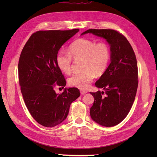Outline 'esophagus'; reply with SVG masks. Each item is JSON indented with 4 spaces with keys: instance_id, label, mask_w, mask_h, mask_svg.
Returning <instances> with one entry per match:
<instances>
[{
    "instance_id": "esophagus-1",
    "label": "esophagus",
    "mask_w": 157,
    "mask_h": 157,
    "mask_svg": "<svg viewBox=\"0 0 157 157\" xmlns=\"http://www.w3.org/2000/svg\"><path fill=\"white\" fill-rule=\"evenodd\" d=\"M80 94H81L82 95H84V94H86V93L88 92L86 91V90H80Z\"/></svg>"
}]
</instances>
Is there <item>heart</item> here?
I'll return each mask as SVG.
<instances>
[{"label":"heart","instance_id":"b5f03b06","mask_svg":"<svg viewBox=\"0 0 157 157\" xmlns=\"http://www.w3.org/2000/svg\"><path fill=\"white\" fill-rule=\"evenodd\" d=\"M82 59V72L76 73L68 78L71 86L86 89L96 77L107 69L111 59V50L105 42H96L84 38L75 40L69 47L68 52L59 51L56 57L58 68L65 74L72 70V61Z\"/></svg>","mask_w":157,"mask_h":157}]
</instances>
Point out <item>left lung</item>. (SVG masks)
Instances as JSON below:
<instances>
[{
	"label": "left lung",
	"mask_w": 157,
	"mask_h": 157,
	"mask_svg": "<svg viewBox=\"0 0 157 157\" xmlns=\"http://www.w3.org/2000/svg\"><path fill=\"white\" fill-rule=\"evenodd\" d=\"M86 33L106 39L111 50V63L95 84L105 92H90L94 98L90 116L101 126H114L124 119L134 101L138 86L136 57L130 42L119 32L91 29L81 35Z\"/></svg>",
	"instance_id": "8db88e82"
}]
</instances>
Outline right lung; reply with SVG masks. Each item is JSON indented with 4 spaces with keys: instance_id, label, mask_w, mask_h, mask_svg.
<instances>
[{
    "instance_id": "1",
    "label": "right lung",
    "mask_w": 157,
    "mask_h": 157,
    "mask_svg": "<svg viewBox=\"0 0 157 157\" xmlns=\"http://www.w3.org/2000/svg\"><path fill=\"white\" fill-rule=\"evenodd\" d=\"M79 31H39L30 36L18 63L19 82L25 105L33 118L45 127L59 124L67 118L71 103L80 96L77 88H64L66 80L56 57L65 42Z\"/></svg>"
}]
</instances>
